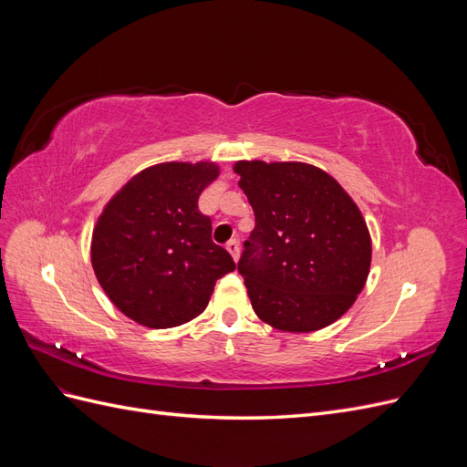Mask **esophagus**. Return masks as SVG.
<instances>
[{"mask_svg":"<svg viewBox=\"0 0 467 467\" xmlns=\"http://www.w3.org/2000/svg\"><path fill=\"white\" fill-rule=\"evenodd\" d=\"M225 249L230 251V255H232L234 261L237 263V259H239V242H237V239H230V242L225 244Z\"/></svg>","mask_w":467,"mask_h":467,"instance_id":"obj_1","label":"esophagus"}]
</instances>
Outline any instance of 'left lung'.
Instances as JSON below:
<instances>
[{"mask_svg": "<svg viewBox=\"0 0 467 467\" xmlns=\"http://www.w3.org/2000/svg\"><path fill=\"white\" fill-rule=\"evenodd\" d=\"M234 171L255 212L237 263L255 314L278 331L327 327L357 302L370 273L360 208L316 165L253 160Z\"/></svg>", "mask_w": 467, "mask_h": 467, "instance_id": "obj_1", "label": "left lung"}]
</instances>
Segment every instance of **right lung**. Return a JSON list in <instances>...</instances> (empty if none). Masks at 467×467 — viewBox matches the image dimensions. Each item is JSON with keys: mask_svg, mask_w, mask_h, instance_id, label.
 Returning <instances> with one entry per match:
<instances>
[{"mask_svg": "<svg viewBox=\"0 0 467 467\" xmlns=\"http://www.w3.org/2000/svg\"><path fill=\"white\" fill-rule=\"evenodd\" d=\"M218 175L214 161L158 163L105 204L93 228L91 265L126 317L150 329L177 327L204 312L216 280L235 268L199 212L201 192Z\"/></svg>", "mask_w": 467, "mask_h": 467, "instance_id": "1", "label": "right lung"}]
</instances>
